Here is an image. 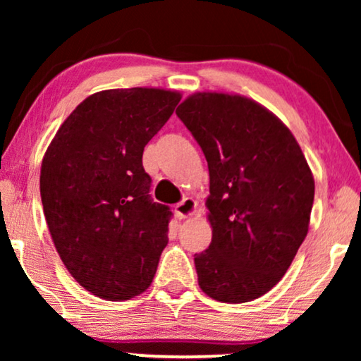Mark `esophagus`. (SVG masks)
<instances>
[{
  "instance_id": "1",
  "label": "esophagus",
  "mask_w": 361,
  "mask_h": 361,
  "mask_svg": "<svg viewBox=\"0 0 361 361\" xmlns=\"http://www.w3.org/2000/svg\"><path fill=\"white\" fill-rule=\"evenodd\" d=\"M195 210H197V202L192 199V197H185L180 204L176 205V215L179 216V219H189V216L195 214Z\"/></svg>"
}]
</instances>
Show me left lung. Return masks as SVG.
Segmentation results:
<instances>
[{
    "label": "left lung",
    "mask_w": 361,
    "mask_h": 361,
    "mask_svg": "<svg viewBox=\"0 0 361 361\" xmlns=\"http://www.w3.org/2000/svg\"><path fill=\"white\" fill-rule=\"evenodd\" d=\"M177 116L204 151L212 243L199 286L220 302L258 299L283 279L309 231L314 176L289 128L251 98L197 92Z\"/></svg>",
    "instance_id": "8db88e82"
}]
</instances>
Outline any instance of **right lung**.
<instances>
[{
	"mask_svg": "<svg viewBox=\"0 0 361 361\" xmlns=\"http://www.w3.org/2000/svg\"><path fill=\"white\" fill-rule=\"evenodd\" d=\"M180 93L113 88L85 98L44 154L41 199L52 241L72 278L106 300H128L152 283L171 210L149 195L142 151Z\"/></svg>",
	"mask_w": 361,
	"mask_h": 361,
	"instance_id": "obj_1",
	"label": "right lung"
}]
</instances>
